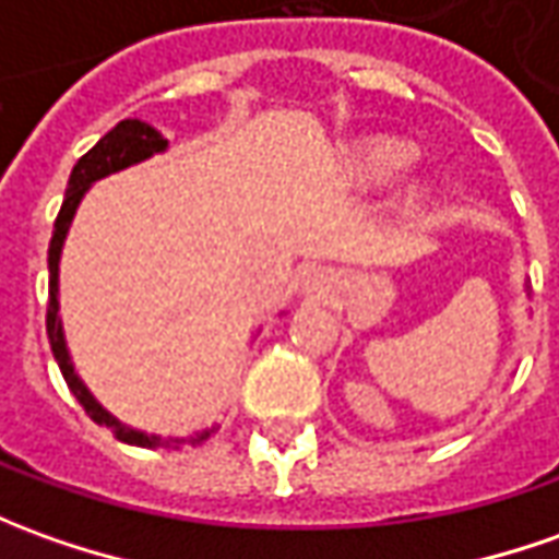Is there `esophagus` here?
Returning <instances> with one entry per match:
<instances>
[{"label": "esophagus", "mask_w": 559, "mask_h": 559, "mask_svg": "<svg viewBox=\"0 0 559 559\" xmlns=\"http://www.w3.org/2000/svg\"><path fill=\"white\" fill-rule=\"evenodd\" d=\"M311 284H318V278H314V281H311Z\"/></svg>", "instance_id": "34e87169"}]
</instances>
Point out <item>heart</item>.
Instances as JSON below:
<instances>
[{
    "label": "heart",
    "mask_w": 559,
    "mask_h": 559,
    "mask_svg": "<svg viewBox=\"0 0 559 559\" xmlns=\"http://www.w3.org/2000/svg\"><path fill=\"white\" fill-rule=\"evenodd\" d=\"M413 158H416L413 146L401 143V140H370L355 155V177L364 183H385L404 168H409Z\"/></svg>",
    "instance_id": "heart-1"
}]
</instances>
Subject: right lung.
<instances>
[{"instance_id":"add662e5","label":"right lung","mask_w":559,"mask_h":559,"mask_svg":"<svg viewBox=\"0 0 559 559\" xmlns=\"http://www.w3.org/2000/svg\"><path fill=\"white\" fill-rule=\"evenodd\" d=\"M168 146V140L158 134L155 128H150L146 121H136V119H124L119 121L109 134H104L94 146H91L79 162H75V168L70 174V186H67V195H63V204H60V214L55 219V231H51V245H48V311H45V328H48V343H51V352H55L57 367H60V373L67 379V385L75 394V401L85 407L94 423L109 425V428H116V438L124 440V443H136V447H155L158 438H150V435H143V431H134V428H121L109 413H106L94 397L88 394V389L82 385V379L75 376L70 364V355H67V343H63V330H60V314H57V263H60V248H63V238H67V229H70L72 214H75V207H79V201L85 195V189H88L94 180H100L106 174H112V170L128 168V165H134V162H143V158H150L152 152H162ZM211 438V431H204L195 440H207ZM177 447L180 443H189V440H174Z\"/></svg>"}]
</instances>
